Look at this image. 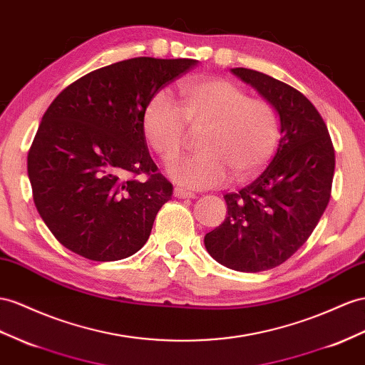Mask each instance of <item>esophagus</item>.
<instances>
[{
    "label": "esophagus",
    "instance_id": "1",
    "mask_svg": "<svg viewBox=\"0 0 365 365\" xmlns=\"http://www.w3.org/2000/svg\"><path fill=\"white\" fill-rule=\"evenodd\" d=\"M174 197H179V199H194L195 194L191 191H186L183 188H179V186H175L174 188Z\"/></svg>",
    "mask_w": 365,
    "mask_h": 365
}]
</instances>
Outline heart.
I'll list each match as a JSON object with an SVG mask.
<instances>
[{
    "instance_id": "heart-1",
    "label": "heart",
    "mask_w": 365,
    "mask_h": 365,
    "mask_svg": "<svg viewBox=\"0 0 365 365\" xmlns=\"http://www.w3.org/2000/svg\"><path fill=\"white\" fill-rule=\"evenodd\" d=\"M188 125L203 128L200 151L168 165V175L186 188L207 190L255 177L272 158L279 142V117L268 100L248 97L231 81L205 78L179 88V103L171 93L157 92L143 114L149 148L170 162L182 151Z\"/></svg>"
}]
</instances>
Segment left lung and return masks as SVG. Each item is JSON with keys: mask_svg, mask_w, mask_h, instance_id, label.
<instances>
[{"mask_svg": "<svg viewBox=\"0 0 365 365\" xmlns=\"http://www.w3.org/2000/svg\"><path fill=\"white\" fill-rule=\"evenodd\" d=\"M231 72L274 106L282 137L272 163L253 183L223 195L227 217L203 242L219 264L257 273L284 264L316 228L330 200L334 148L304 93L253 69Z\"/></svg>", "mask_w": 365, "mask_h": 365, "instance_id": "left-lung-1", "label": "left lung"}]
</instances>
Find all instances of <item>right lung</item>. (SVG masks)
Returning a JSON list of instances; mask_svg holds the SVG:
<instances>
[{"mask_svg":"<svg viewBox=\"0 0 365 365\" xmlns=\"http://www.w3.org/2000/svg\"><path fill=\"white\" fill-rule=\"evenodd\" d=\"M197 60L138 57L86 73L58 93L27 154L35 207L63 247L89 260L133 256L173 185L143 134L148 103ZM146 173L140 182L135 175Z\"/></svg>","mask_w":365,"mask_h":365,"instance_id":"obj_1","label":"right lung"}]
</instances>
